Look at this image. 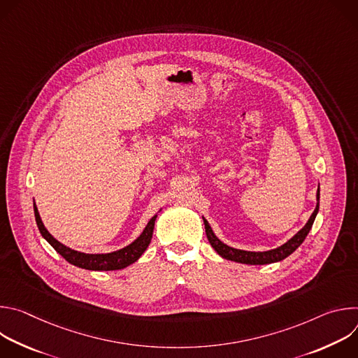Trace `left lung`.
<instances>
[{
    "label": "left lung",
    "mask_w": 358,
    "mask_h": 358,
    "mask_svg": "<svg viewBox=\"0 0 358 358\" xmlns=\"http://www.w3.org/2000/svg\"><path fill=\"white\" fill-rule=\"evenodd\" d=\"M319 199H320V189H317L316 210L313 211L308 224H306L292 239H289L286 243H283L282 246H279L276 249L266 250V252H248V250H241V249L231 248V246L222 243L215 236V234L213 232L208 221L203 220L207 238H208L211 246L218 252V255H221L222 258H225L228 261H234V262H239V264H248V265H266V264L279 262V261L287 258L290 253H293L301 245V242L306 239V236H308V234L312 229V225L315 222V218L317 215V211H319Z\"/></svg>",
    "instance_id": "1"
}]
</instances>
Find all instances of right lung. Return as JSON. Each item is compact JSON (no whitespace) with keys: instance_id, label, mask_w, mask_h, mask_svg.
I'll return each mask as SVG.
<instances>
[{"instance_id":"add662e5","label":"right lung","mask_w":358,"mask_h":358,"mask_svg":"<svg viewBox=\"0 0 358 358\" xmlns=\"http://www.w3.org/2000/svg\"><path fill=\"white\" fill-rule=\"evenodd\" d=\"M34 213H35V220H36L39 232L50 243V246H52L69 264H72L78 268H82V269H89V271H117V269H123V268L131 265L133 262H136L151 242L152 229H155V222L157 218V215L152 217L148 221L144 231L141 232V235L134 242H131L129 246H126L120 250H116L112 253H83V252H78V250H73V249L62 245L46 231V228L43 227V224L41 221V217H39V213H38V208L35 203H34Z\"/></svg>"}]
</instances>
